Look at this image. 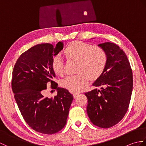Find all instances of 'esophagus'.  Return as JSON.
<instances>
[{"mask_svg":"<svg viewBox=\"0 0 146 146\" xmlns=\"http://www.w3.org/2000/svg\"><path fill=\"white\" fill-rule=\"evenodd\" d=\"M73 97H74V98H76V97H77V96H78V95H79V93L75 92V93H73Z\"/></svg>","mask_w":146,"mask_h":146,"instance_id":"obj_1","label":"esophagus"}]
</instances>
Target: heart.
Returning a JSON list of instances; mask_svg holds the SVG:
<instances>
[{"instance_id": "obj_1", "label": "heart", "mask_w": 146, "mask_h": 146, "mask_svg": "<svg viewBox=\"0 0 146 146\" xmlns=\"http://www.w3.org/2000/svg\"><path fill=\"white\" fill-rule=\"evenodd\" d=\"M67 57L78 61L75 75L68 76L61 82L62 86L71 92L81 90L89 80H95L103 73L107 63V54L103 48L82 41H73L64 49ZM52 67L59 75L64 73V61L60 55L54 56Z\"/></svg>"}]
</instances>
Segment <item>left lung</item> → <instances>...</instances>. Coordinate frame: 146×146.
<instances>
[{
    "label": "left lung",
    "mask_w": 146,
    "mask_h": 146,
    "mask_svg": "<svg viewBox=\"0 0 146 146\" xmlns=\"http://www.w3.org/2000/svg\"><path fill=\"white\" fill-rule=\"evenodd\" d=\"M107 54L103 73L93 83L96 87L85 94L88 117L96 126L110 128L123 119L128 110L132 86V71L127 57L119 46L106 42L98 44Z\"/></svg>",
    "instance_id": "obj_1"
}]
</instances>
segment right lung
<instances>
[{
  "label": "right lung",
  "instance_id": "add662e5",
  "mask_svg": "<svg viewBox=\"0 0 146 146\" xmlns=\"http://www.w3.org/2000/svg\"><path fill=\"white\" fill-rule=\"evenodd\" d=\"M63 48L58 42L37 44L22 54L12 71V89L24 120L35 131L53 134L66 125L73 96L68 90L58 87L52 60ZM56 89L53 98L45 96L47 86Z\"/></svg>",
  "mask_w": 146,
  "mask_h": 146
}]
</instances>
